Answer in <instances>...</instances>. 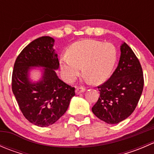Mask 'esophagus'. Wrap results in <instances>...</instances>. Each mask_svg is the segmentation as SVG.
I'll list each match as a JSON object with an SVG mask.
<instances>
[{"label": "esophagus", "mask_w": 154, "mask_h": 154, "mask_svg": "<svg viewBox=\"0 0 154 154\" xmlns=\"http://www.w3.org/2000/svg\"><path fill=\"white\" fill-rule=\"evenodd\" d=\"M86 91V88L85 87H83V86H80L78 87V88H76V94H80V93H82V92H84V91Z\"/></svg>", "instance_id": "1"}]
</instances>
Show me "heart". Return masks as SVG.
I'll list each match as a JSON object with an SVG mask.
<instances>
[{
    "instance_id": "b5f03b06",
    "label": "heart",
    "mask_w": 154,
    "mask_h": 154,
    "mask_svg": "<svg viewBox=\"0 0 154 154\" xmlns=\"http://www.w3.org/2000/svg\"><path fill=\"white\" fill-rule=\"evenodd\" d=\"M68 56L60 60L65 80L72 83L82 67L84 75L93 83H103L111 74L117 61V50L112 43L93 39L77 42L68 49Z\"/></svg>"
}]
</instances>
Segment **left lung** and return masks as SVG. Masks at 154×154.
I'll return each instance as SVG.
<instances>
[{
  "label": "left lung",
  "mask_w": 154,
  "mask_h": 154,
  "mask_svg": "<svg viewBox=\"0 0 154 154\" xmlns=\"http://www.w3.org/2000/svg\"><path fill=\"white\" fill-rule=\"evenodd\" d=\"M143 87V71L139 59L124 42L119 66L106 82L97 86L100 96L91 110L106 123H119L134 111Z\"/></svg>",
  "instance_id": "8db88e82"
}]
</instances>
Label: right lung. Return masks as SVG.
Returning <instances> with one entry per match:
<instances>
[{"label": "right lung", "instance_id": "right-lung-1", "mask_svg": "<svg viewBox=\"0 0 154 154\" xmlns=\"http://www.w3.org/2000/svg\"><path fill=\"white\" fill-rule=\"evenodd\" d=\"M54 43L50 36L31 42L16 58L12 75V92L21 112L30 123L42 127L53 125L63 116L75 95V88L62 81L56 74L60 63ZM35 66L45 68L42 80L32 84L28 72Z\"/></svg>", "mask_w": 154, "mask_h": 154}]
</instances>
